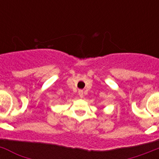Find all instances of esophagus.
<instances>
[{"label":"esophagus","mask_w":159,"mask_h":159,"mask_svg":"<svg viewBox=\"0 0 159 159\" xmlns=\"http://www.w3.org/2000/svg\"><path fill=\"white\" fill-rule=\"evenodd\" d=\"M78 94H79V97L81 98H82L84 97V93H83V90H81V89H80L79 91H78Z\"/></svg>","instance_id":"esophagus-1"}]
</instances>
